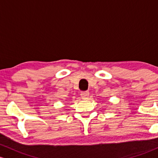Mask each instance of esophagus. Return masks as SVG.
<instances>
[{
	"mask_svg": "<svg viewBox=\"0 0 158 158\" xmlns=\"http://www.w3.org/2000/svg\"><path fill=\"white\" fill-rule=\"evenodd\" d=\"M89 95V93L87 91H84V92H81V97L83 99H87Z\"/></svg>",
	"mask_w": 158,
	"mask_h": 158,
	"instance_id": "1",
	"label": "esophagus"
}]
</instances>
